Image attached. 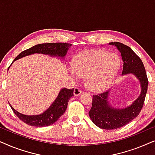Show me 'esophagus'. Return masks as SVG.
Masks as SVG:
<instances>
[{
    "mask_svg": "<svg viewBox=\"0 0 155 155\" xmlns=\"http://www.w3.org/2000/svg\"><path fill=\"white\" fill-rule=\"evenodd\" d=\"M82 91L81 89H80L78 87H75V89H74L73 94H74V95H75V96H79V95L82 93Z\"/></svg>",
    "mask_w": 155,
    "mask_h": 155,
    "instance_id": "34e87169",
    "label": "esophagus"
}]
</instances>
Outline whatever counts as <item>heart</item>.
<instances>
[{
  "instance_id": "b5f03b06",
  "label": "heart",
  "mask_w": 155,
  "mask_h": 155,
  "mask_svg": "<svg viewBox=\"0 0 155 155\" xmlns=\"http://www.w3.org/2000/svg\"><path fill=\"white\" fill-rule=\"evenodd\" d=\"M119 68L120 58L116 54L101 49L86 50L75 57L71 73L86 77L88 87L100 92L111 85Z\"/></svg>"
}]
</instances>
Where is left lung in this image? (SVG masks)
<instances>
[{"instance_id":"obj_1","label":"left lung","mask_w":155,"mask_h":155,"mask_svg":"<svg viewBox=\"0 0 155 155\" xmlns=\"http://www.w3.org/2000/svg\"><path fill=\"white\" fill-rule=\"evenodd\" d=\"M121 54L124 62L122 75L133 73L138 78L141 84V94L132 105L126 109H114L108 101L109 91L93 95L92 105L89 115L97 126L105 130L119 128L130 123L139 115L145 102L147 91L148 79L145 67L140 57L129 47L120 42H111Z\"/></svg>"}]
</instances>
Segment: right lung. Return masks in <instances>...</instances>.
<instances>
[{"mask_svg":"<svg viewBox=\"0 0 155 155\" xmlns=\"http://www.w3.org/2000/svg\"><path fill=\"white\" fill-rule=\"evenodd\" d=\"M71 45V44L68 43H46L37 44L30 48L23 51L14 59L13 61L22 57L35 53L63 57L65 56L68 49ZM73 91L74 89H62L51 106L40 115H24L15 111L11 105L10 106L15 114L26 124L37 127L48 126L57 121L58 118L64 114L70 98L73 96Z\"/></svg>","mask_w":155,"mask_h":155,"instance_id":"add662e5","label":"right lung"}]
</instances>
